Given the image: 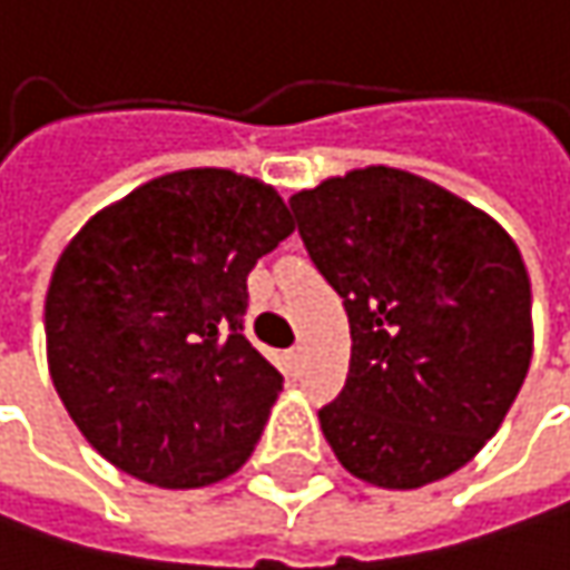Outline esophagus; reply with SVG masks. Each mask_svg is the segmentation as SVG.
<instances>
[{"label": "esophagus", "instance_id": "1", "mask_svg": "<svg viewBox=\"0 0 570 570\" xmlns=\"http://www.w3.org/2000/svg\"><path fill=\"white\" fill-rule=\"evenodd\" d=\"M289 361H293V364L303 361V345H293V348H289Z\"/></svg>", "mask_w": 570, "mask_h": 570}]
</instances>
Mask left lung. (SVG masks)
<instances>
[{
    "label": "left lung",
    "instance_id": "obj_1",
    "mask_svg": "<svg viewBox=\"0 0 570 570\" xmlns=\"http://www.w3.org/2000/svg\"><path fill=\"white\" fill-rule=\"evenodd\" d=\"M303 245L352 328L338 400L318 410L357 481L416 490L464 468L510 413L532 361V289L484 209L396 167L289 196Z\"/></svg>",
    "mask_w": 570,
    "mask_h": 570
}]
</instances>
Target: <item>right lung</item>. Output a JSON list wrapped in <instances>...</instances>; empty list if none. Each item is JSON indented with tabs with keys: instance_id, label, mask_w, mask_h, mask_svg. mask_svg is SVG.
<instances>
[{
	"instance_id": "right-lung-1",
	"label": "right lung",
	"mask_w": 570,
	"mask_h": 570,
	"mask_svg": "<svg viewBox=\"0 0 570 570\" xmlns=\"http://www.w3.org/2000/svg\"><path fill=\"white\" fill-rule=\"evenodd\" d=\"M293 232L274 186L193 167L99 209L57 257L48 371L118 471L193 490L235 474L284 390L242 335L248 274Z\"/></svg>"
}]
</instances>
